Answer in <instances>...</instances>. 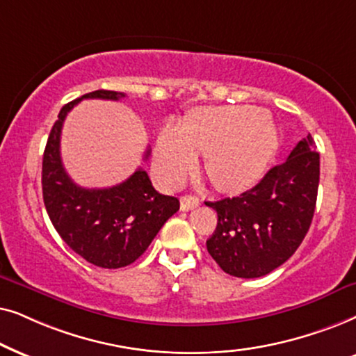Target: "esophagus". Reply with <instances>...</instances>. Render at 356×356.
Instances as JSON below:
<instances>
[{
	"mask_svg": "<svg viewBox=\"0 0 356 356\" xmlns=\"http://www.w3.org/2000/svg\"><path fill=\"white\" fill-rule=\"evenodd\" d=\"M198 203H200V200H198L197 197L193 195H184L181 198V210L187 211V210H192V208L198 207Z\"/></svg>",
	"mask_w": 356,
	"mask_h": 356,
	"instance_id": "obj_1",
	"label": "esophagus"
}]
</instances>
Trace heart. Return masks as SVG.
<instances>
[{
    "instance_id": "b5f03b06",
    "label": "heart",
    "mask_w": 356,
    "mask_h": 356,
    "mask_svg": "<svg viewBox=\"0 0 356 356\" xmlns=\"http://www.w3.org/2000/svg\"><path fill=\"white\" fill-rule=\"evenodd\" d=\"M277 145V127L265 112L248 106L198 108L182 125L165 122L161 127L156 168L174 186L193 170L202 153L213 186L236 192L264 174Z\"/></svg>"
}]
</instances>
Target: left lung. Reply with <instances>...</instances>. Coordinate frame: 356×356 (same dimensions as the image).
<instances>
[{
    "label": "left lung",
    "mask_w": 356,
    "mask_h": 356,
    "mask_svg": "<svg viewBox=\"0 0 356 356\" xmlns=\"http://www.w3.org/2000/svg\"><path fill=\"white\" fill-rule=\"evenodd\" d=\"M311 135L264 175L257 186L218 202L207 249L222 272L239 278L264 277L285 264L309 229L319 187V153Z\"/></svg>",
    "instance_id": "left-lung-1"
}]
</instances>
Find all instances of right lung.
<instances>
[{
    "mask_svg": "<svg viewBox=\"0 0 356 356\" xmlns=\"http://www.w3.org/2000/svg\"><path fill=\"white\" fill-rule=\"evenodd\" d=\"M123 97V92L99 89L63 106L51 127L42 161V192L51 225L76 254L102 268L134 264L179 210L177 198L156 192L143 169H136L127 181L108 188L79 187L66 174L60 136L68 112L83 99L118 101ZM148 156L149 149L145 159Z\"/></svg>",
    "mask_w": 356,
    "mask_h": 356,
    "instance_id": "obj_1",
    "label": "right lung"
}]
</instances>
